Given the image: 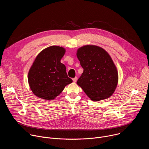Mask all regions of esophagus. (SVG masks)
I'll return each instance as SVG.
<instances>
[{"instance_id": "obj_1", "label": "esophagus", "mask_w": 149, "mask_h": 149, "mask_svg": "<svg viewBox=\"0 0 149 149\" xmlns=\"http://www.w3.org/2000/svg\"><path fill=\"white\" fill-rule=\"evenodd\" d=\"M72 80H73V81L74 82H77V77H75V78H72Z\"/></svg>"}]
</instances>
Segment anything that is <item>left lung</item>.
I'll return each mask as SVG.
<instances>
[{
	"label": "left lung",
	"instance_id": "left-lung-1",
	"mask_svg": "<svg viewBox=\"0 0 149 149\" xmlns=\"http://www.w3.org/2000/svg\"><path fill=\"white\" fill-rule=\"evenodd\" d=\"M77 56L84 69L77 84L93 101L111 96L117 86L118 71L107 51L95 45H86L77 50Z\"/></svg>",
	"mask_w": 149,
	"mask_h": 149
}]
</instances>
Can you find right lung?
I'll list each match as a JSON object with an SVG mask.
<instances>
[{
  "label": "right lung",
  "instance_id": "1",
  "mask_svg": "<svg viewBox=\"0 0 149 149\" xmlns=\"http://www.w3.org/2000/svg\"><path fill=\"white\" fill-rule=\"evenodd\" d=\"M65 49L51 46L36 56L28 73V82L33 93L40 98L52 100L72 80L68 77L65 66L61 62Z\"/></svg>",
  "mask_w": 149,
  "mask_h": 149
}]
</instances>
